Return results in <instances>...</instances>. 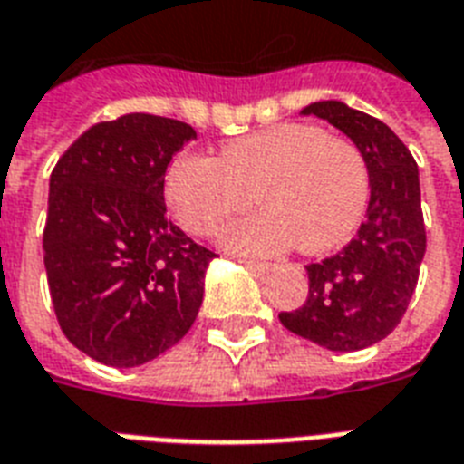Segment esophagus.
<instances>
[{
	"instance_id": "obj_1",
	"label": "esophagus",
	"mask_w": 464,
	"mask_h": 464,
	"mask_svg": "<svg viewBox=\"0 0 464 464\" xmlns=\"http://www.w3.org/2000/svg\"><path fill=\"white\" fill-rule=\"evenodd\" d=\"M243 265H246L247 269H250V272H255V275H260V276H265V275H269V272H272V265H267V262H243Z\"/></svg>"
}]
</instances>
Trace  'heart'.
<instances>
[{
    "mask_svg": "<svg viewBox=\"0 0 464 464\" xmlns=\"http://www.w3.org/2000/svg\"><path fill=\"white\" fill-rule=\"evenodd\" d=\"M163 195L175 221L195 236L217 233L255 195L262 211L226 228V250L279 255L298 246L320 255L356 231L371 185L352 141L327 137L317 125L282 122L228 141L217 159L178 154Z\"/></svg>",
    "mask_w": 464,
    "mask_h": 464,
    "instance_id": "1",
    "label": "heart"
}]
</instances>
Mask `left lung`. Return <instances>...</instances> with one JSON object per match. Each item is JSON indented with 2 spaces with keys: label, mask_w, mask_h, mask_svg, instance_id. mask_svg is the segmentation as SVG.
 <instances>
[{
  "label": "left lung",
  "mask_w": 464,
  "mask_h": 464,
  "mask_svg": "<svg viewBox=\"0 0 464 464\" xmlns=\"http://www.w3.org/2000/svg\"><path fill=\"white\" fill-rule=\"evenodd\" d=\"M315 115L346 134L368 168L366 221L334 257L308 265V298L279 320L289 332L330 352H359L402 320L426 253L419 168L385 122L342 101L310 103Z\"/></svg>",
  "instance_id": "obj_1"
}]
</instances>
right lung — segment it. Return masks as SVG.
I'll return each instance as SVG.
<instances>
[{
	"mask_svg": "<svg viewBox=\"0 0 464 464\" xmlns=\"http://www.w3.org/2000/svg\"><path fill=\"white\" fill-rule=\"evenodd\" d=\"M197 132L130 112L64 151L43 233L62 332L105 366L134 368L178 344L195 323L217 255L166 218V168Z\"/></svg>",
	"mask_w": 464,
	"mask_h": 464,
	"instance_id": "obj_1",
	"label": "right lung"
}]
</instances>
